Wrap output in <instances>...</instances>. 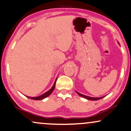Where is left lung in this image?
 <instances>
[{
  "label": "left lung",
  "instance_id": "obj_1",
  "mask_svg": "<svg viewBox=\"0 0 131 131\" xmlns=\"http://www.w3.org/2000/svg\"><path fill=\"white\" fill-rule=\"evenodd\" d=\"M119 44V43H118ZM76 93H77L78 95H79L81 97H82L83 98H85L86 99H87V100H100V99L103 98V97H105V96H103V97H89V96H87V95H83V94H82L80 93H79V92H78L77 91H75Z\"/></svg>",
  "mask_w": 131,
  "mask_h": 131
}]
</instances>
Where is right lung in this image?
Segmentation results:
<instances>
[{
	"mask_svg": "<svg viewBox=\"0 0 131 131\" xmlns=\"http://www.w3.org/2000/svg\"><path fill=\"white\" fill-rule=\"evenodd\" d=\"M57 78H56L55 82H54V83L53 86H52V87L51 88L49 89L48 91L46 92L45 93L43 94L42 95H40V96H38V97H28V96H26L27 97H28L29 99H32V100H43V99H44L45 98H46V97H48V96L50 95V94L52 93V92H53L54 88H55V86H56V81H57Z\"/></svg>",
	"mask_w": 131,
	"mask_h": 131,
	"instance_id": "right-lung-1",
	"label": "right lung"
}]
</instances>
